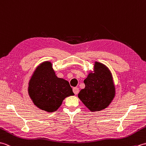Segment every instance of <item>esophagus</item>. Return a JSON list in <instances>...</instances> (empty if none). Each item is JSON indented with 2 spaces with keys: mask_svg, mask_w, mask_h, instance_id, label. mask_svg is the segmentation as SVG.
I'll return each instance as SVG.
<instances>
[{
  "mask_svg": "<svg viewBox=\"0 0 146 146\" xmlns=\"http://www.w3.org/2000/svg\"><path fill=\"white\" fill-rule=\"evenodd\" d=\"M79 90L78 87H74L73 88V92L76 95H77V94L79 93Z\"/></svg>",
  "mask_w": 146,
  "mask_h": 146,
  "instance_id": "1",
  "label": "esophagus"
}]
</instances>
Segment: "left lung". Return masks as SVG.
<instances>
[{
	"instance_id": "left-lung-1",
	"label": "left lung",
	"mask_w": 146,
	"mask_h": 146,
	"mask_svg": "<svg viewBox=\"0 0 146 146\" xmlns=\"http://www.w3.org/2000/svg\"><path fill=\"white\" fill-rule=\"evenodd\" d=\"M94 72L84 80L85 88L78 98L90 111H100L108 108L114 99L115 89L111 71L105 65L96 62Z\"/></svg>"
}]
</instances>
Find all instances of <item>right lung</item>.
Listing matches in <instances>:
<instances>
[{"instance_id":"add662e5","label":"right lung","mask_w":146,"mask_h":146,"mask_svg":"<svg viewBox=\"0 0 146 146\" xmlns=\"http://www.w3.org/2000/svg\"><path fill=\"white\" fill-rule=\"evenodd\" d=\"M28 92L34 105L48 112L57 111L65 98L74 95L69 82L56 76L48 61L35 70L29 80Z\"/></svg>"}]
</instances>
